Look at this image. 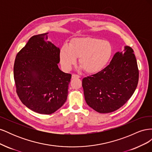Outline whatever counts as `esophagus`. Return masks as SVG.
I'll list each match as a JSON object with an SVG mask.
<instances>
[{
	"label": "esophagus",
	"instance_id": "34e87169",
	"mask_svg": "<svg viewBox=\"0 0 152 152\" xmlns=\"http://www.w3.org/2000/svg\"><path fill=\"white\" fill-rule=\"evenodd\" d=\"M72 79H74V78H80V76L78 75H76V74H73L72 76Z\"/></svg>",
	"mask_w": 152,
	"mask_h": 152
}]
</instances>
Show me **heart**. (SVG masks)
<instances>
[{
	"mask_svg": "<svg viewBox=\"0 0 152 152\" xmlns=\"http://www.w3.org/2000/svg\"><path fill=\"white\" fill-rule=\"evenodd\" d=\"M113 48L107 40L94 37L73 39L69 46L62 47L59 61L62 68L69 71L79 58V64L87 73H98L107 66L112 57Z\"/></svg>",
	"mask_w": 152,
	"mask_h": 152,
	"instance_id": "obj_1",
	"label": "heart"
}]
</instances>
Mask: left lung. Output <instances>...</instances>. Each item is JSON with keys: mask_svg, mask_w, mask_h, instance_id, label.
I'll return each instance as SVG.
<instances>
[{"mask_svg": "<svg viewBox=\"0 0 152 152\" xmlns=\"http://www.w3.org/2000/svg\"><path fill=\"white\" fill-rule=\"evenodd\" d=\"M138 79L134 50L126 45L124 52L118 51L114 54L107 67L82 79L86 102L101 113L115 111L131 98Z\"/></svg>", "mask_w": 152, "mask_h": 152, "instance_id": "obj_1", "label": "left lung"}]
</instances>
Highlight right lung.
<instances>
[{
    "label": "right lung",
    "instance_id": "right-lung-1",
    "mask_svg": "<svg viewBox=\"0 0 152 152\" xmlns=\"http://www.w3.org/2000/svg\"><path fill=\"white\" fill-rule=\"evenodd\" d=\"M48 33L34 35L18 53L14 65L16 92L32 111L51 114L66 102L72 75L59 68L60 50Z\"/></svg>",
    "mask_w": 152,
    "mask_h": 152
}]
</instances>
